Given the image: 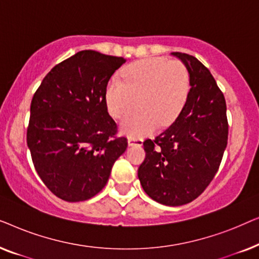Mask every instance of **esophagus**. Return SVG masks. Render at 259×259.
<instances>
[{"label": "esophagus", "instance_id": "1", "mask_svg": "<svg viewBox=\"0 0 259 259\" xmlns=\"http://www.w3.org/2000/svg\"><path fill=\"white\" fill-rule=\"evenodd\" d=\"M144 143V140L141 138H136V137H130L128 138V145L130 146H133V145H138V146H141Z\"/></svg>", "mask_w": 259, "mask_h": 259}]
</instances>
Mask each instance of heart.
I'll return each instance as SVG.
<instances>
[{
	"label": "heart",
	"instance_id": "obj_1",
	"mask_svg": "<svg viewBox=\"0 0 259 259\" xmlns=\"http://www.w3.org/2000/svg\"><path fill=\"white\" fill-rule=\"evenodd\" d=\"M190 91V76L179 63L151 58L131 63L122 79L113 76L106 88V105L116 119L128 115L138 105L141 109L123 120L121 131L132 137L153 132L159 123L167 126L182 111Z\"/></svg>",
	"mask_w": 259,
	"mask_h": 259
}]
</instances>
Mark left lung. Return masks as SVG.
Segmentation results:
<instances>
[{
    "label": "left lung",
    "instance_id": "obj_1",
    "mask_svg": "<svg viewBox=\"0 0 259 259\" xmlns=\"http://www.w3.org/2000/svg\"><path fill=\"white\" fill-rule=\"evenodd\" d=\"M187 68L190 91L168 128L144 141L146 157L138 168L145 192L168 206L191 203L214 178L228 145L226 102L214 77L199 60L172 53Z\"/></svg>",
    "mask_w": 259,
    "mask_h": 259
}]
</instances>
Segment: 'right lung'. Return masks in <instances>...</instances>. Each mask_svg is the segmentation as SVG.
Returning <instances> with one entry per match:
<instances>
[{
  "label": "right lung",
  "instance_id": "obj_1",
  "mask_svg": "<svg viewBox=\"0 0 259 259\" xmlns=\"http://www.w3.org/2000/svg\"><path fill=\"white\" fill-rule=\"evenodd\" d=\"M126 60L81 51L53 67L30 104L27 144L45 185L66 201L100 192L127 148L108 114L106 88Z\"/></svg>",
  "mask_w": 259,
  "mask_h": 259
}]
</instances>
